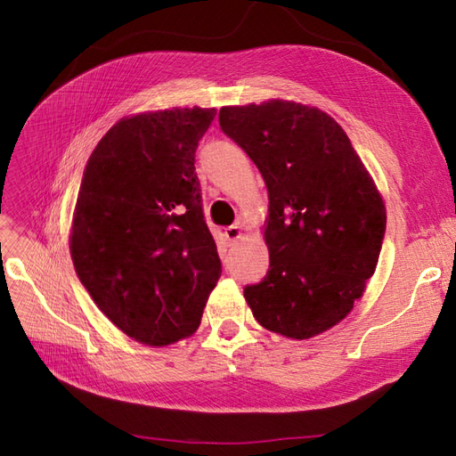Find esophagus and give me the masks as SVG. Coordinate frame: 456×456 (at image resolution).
Listing matches in <instances>:
<instances>
[{
    "mask_svg": "<svg viewBox=\"0 0 456 456\" xmlns=\"http://www.w3.org/2000/svg\"><path fill=\"white\" fill-rule=\"evenodd\" d=\"M241 224L240 223H236V224H232V226H228L226 230H224V236H226V240L228 241H238L240 238H241Z\"/></svg>",
    "mask_w": 456,
    "mask_h": 456,
    "instance_id": "esophagus-1",
    "label": "esophagus"
}]
</instances>
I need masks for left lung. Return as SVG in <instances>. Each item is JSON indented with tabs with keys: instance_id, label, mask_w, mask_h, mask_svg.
<instances>
[{
	"instance_id": "1",
	"label": "left lung",
	"mask_w": 456,
	"mask_h": 456,
	"mask_svg": "<svg viewBox=\"0 0 456 456\" xmlns=\"http://www.w3.org/2000/svg\"><path fill=\"white\" fill-rule=\"evenodd\" d=\"M218 123L268 188L270 268L243 289L255 320L289 338L320 335L346 317L377 268L386 232L379 190L322 110L289 101L226 106Z\"/></svg>"
}]
</instances>
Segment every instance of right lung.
<instances>
[{
  "label": "right lung",
  "mask_w": 456,
  "mask_h": 456,
  "mask_svg": "<svg viewBox=\"0 0 456 456\" xmlns=\"http://www.w3.org/2000/svg\"><path fill=\"white\" fill-rule=\"evenodd\" d=\"M215 116L194 106L121 119L81 178L70 240L77 278L110 322L150 346L194 333L223 272L194 165Z\"/></svg>",
  "instance_id": "right-lung-1"
}]
</instances>
